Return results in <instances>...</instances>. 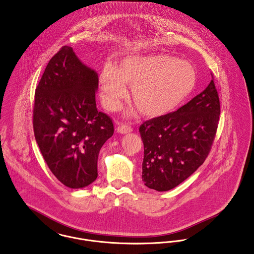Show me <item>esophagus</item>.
I'll return each mask as SVG.
<instances>
[{
  "label": "esophagus",
  "instance_id": "obj_1",
  "mask_svg": "<svg viewBox=\"0 0 254 254\" xmlns=\"http://www.w3.org/2000/svg\"><path fill=\"white\" fill-rule=\"evenodd\" d=\"M132 131V127L129 126H125V125H121L117 127V132H119L121 134H127Z\"/></svg>",
  "mask_w": 254,
  "mask_h": 254
}]
</instances>
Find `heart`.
<instances>
[{"instance_id":"obj_1","label":"heart","mask_w":254,"mask_h":254,"mask_svg":"<svg viewBox=\"0 0 254 254\" xmlns=\"http://www.w3.org/2000/svg\"><path fill=\"white\" fill-rule=\"evenodd\" d=\"M196 73L187 61L169 55L129 56L116 67L105 63L99 75L102 102L117 110L132 86L131 99L140 113L150 119L174 112L193 92Z\"/></svg>"}]
</instances>
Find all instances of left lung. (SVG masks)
Wrapping results in <instances>:
<instances>
[{
  "instance_id": "left-lung-1",
  "label": "left lung",
  "mask_w": 254,
  "mask_h": 254,
  "mask_svg": "<svg viewBox=\"0 0 254 254\" xmlns=\"http://www.w3.org/2000/svg\"><path fill=\"white\" fill-rule=\"evenodd\" d=\"M213 79L177 111L140 126L144 144L142 180L149 189L163 192L177 187L208 156L221 113Z\"/></svg>"
}]
</instances>
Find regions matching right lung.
<instances>
[{"instance_id":"add662e5","label":"right lung","mask_w":254,"mask_h":254,"mask_svg":"<svg viewBox=\"0 0 254 254\" xmlns=\"http://www.w3.org/2000/svg\"><path fill=\"white\" fill-rule=\"evenodd\" d=\"M96 71L64 46L49 61L34 96L33 130L51 172L69 188L98 177V156L113 135L112 120L97 109Z\"/></svg>"}]
</instances>
